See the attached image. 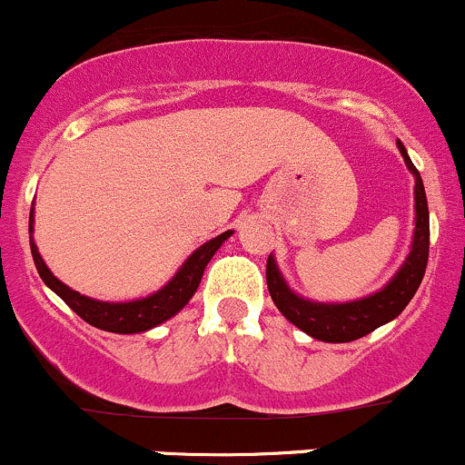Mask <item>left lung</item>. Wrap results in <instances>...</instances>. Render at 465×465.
I'll use <instances>...</instances> for the list:
<instances>
[{"label":"left lung","instance_id":"left-lung-1","mask_svg":"<svg viewBox=\"0 0 465 465\" xmlns=\"http://www.w3.org/2000/svg\"><path fill=\"white\" fill-rule=\"evenodd\" d=\"M399 150L403 154L405 165L414 174V208H416V228L414 239H411V251L403 266L399 268L394 277L382 286L381 291L367 298L356 300V302L344 304H324L311 302V300L300 298L298 293L289 289V284L282 277L272 255H268L266 262V284L272 302L282 311L289 322L302 329L311 338L322 340V342H351L374 329L382 327L390 320L399 318L401 311L410 304L414 298L416 289L420 286V280L425 275L430 252V213L428 199H425L423 181H420L419 170L410 161L403 143L399 141Z\"/></svg>","mask_w":465,"mask_h":465}]
</instances>
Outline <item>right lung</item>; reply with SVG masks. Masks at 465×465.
Listing matches in <instances>:
<instances>
[{"label":"right lung","instance_id":"1","mask_svg":"<svg viewBox=\"0 0 465 465\" xmlns=\"http://www.w3.org/2000/svg\"><path fill=\"white\" fill-rule=\"evenodd\" d=\"M28 232H33V210L31 219H28ZM232 231L222 232L219 237L210 239L203 246H199L193 255L185 260V264L176 271V275L163 286L156 293L147 295L143 300H134V302H100V300L87 298V295H80L78 291L69 289L66 284H62L60 280L49 271V266L42 260L40 251H37L35 242L31 237V252L33 262H35L37 272L45 280V284L51 291H55L84 322H89L91 327L103 329V331L112 333H141L147 329L156 327V324L165 322L172 315L179 313L185 304L190 302V298L194 295V291L199 289V282L203 277L205 266L213 260L214 252L219 251L223 242L231 237Z\"/></svg>","mask_w":465,"mask_h":465}]
</instances>
